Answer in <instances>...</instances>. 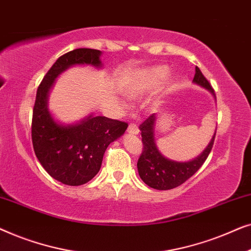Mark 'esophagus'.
<instances>
[{"label":"esophagus","instance_id":"34e87169","mask_svg":"<svg viewBox=\"0 0 251 251\" xmlns=\"http://www.w3.org/2000/svg\"><path fill=\"white\" fill-rule=\"evenodd\" d=\"M138 132H139L138 126H137L136 125H133V123L129 125V126H128V133H129V135H138Z\"/></svg>","mask_w":251,"mask_h":251}]
</instances>
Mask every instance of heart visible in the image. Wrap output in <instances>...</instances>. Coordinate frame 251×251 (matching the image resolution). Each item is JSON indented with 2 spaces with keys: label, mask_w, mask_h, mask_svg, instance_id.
I'll use <instances>...</instances> for the list:
<instances>
[{
  "label": "heart",
  "mask_w": 251,
  "mask_h": 251,
  "mask_svg": "<svg viewBox=\"0 0 251 251\" xmlns=\"http://www.w3.org/2000/svg\"><path fill=\"white\" fill-rule=\"evenodd\" d=\"M170 75V70L164 65L151 66L129 78L123 92L131 100H138L159 88Z\"/></svg>",
  "instance_id": "b5f03b06"
}]
</instances>
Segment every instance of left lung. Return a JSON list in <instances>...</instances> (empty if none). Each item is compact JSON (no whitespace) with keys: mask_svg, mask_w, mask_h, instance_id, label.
Listing matches in <instances>:
<instances>
[{"mask_svg":"<svg viewBox=\"0 0 251 251\" xmlns=\"http://www.w3.org/2000/svg\"><path fill=\"white\" fill-rule=\"evenodd\" d=\"M193 83L204 88L216 99L214 89L209 84L208 80L203 76L199 67H195ZM156 119V114H152L139 126L140 131H142V142L144 149L142 155H140L138 162H137V168H138L140 178L146 185H149L152 188H155V190L167 191L185 183L188 178L193 176L200 169L204 161L207 160L209 153L212 149V145H214L216 130L208 146L205 147L200 155L194 157L191 161L181 162V161L168 159L157 150L155 133H154Z\"/></svg>","mask_w":251,"mask_h":251,"instance_id":"obj_1","label":"left lung"}]
</instances>
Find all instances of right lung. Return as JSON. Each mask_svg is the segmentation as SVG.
<instances>
[{
  "mask_svg": "<svg viewBox=\"0 0 251 251\" xmlns=\"http://www.w3.org/2000/svg\"><path fill=\"white\" fill-rule=\"evenodd\" d=\"M101 51L80 48L63 54L48 71L37 88L32 120V142L37 160L61 184L80 186L100 170L109 144L126 132L128 125L94 113L74 123L54 119L49 109V94L61 73L74 66L100 70Z\"/></svg>",
  "mask_w": 251,
  "mask_h": 251,
  "instance_id": "obj_1",
  "label": "right lung"
}]
</instances>
